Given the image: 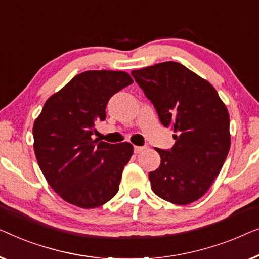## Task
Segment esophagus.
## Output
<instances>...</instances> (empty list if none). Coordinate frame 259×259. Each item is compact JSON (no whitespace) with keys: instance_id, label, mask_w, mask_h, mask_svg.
<instances>
[{"instance_id":"esophagus-1","label":"esophagus","mask_w":259,"mask_h":259,"mask_svg":"<svg viewBox=\"0 0 259 259\" xmlns=\"http://www.w3.org/2000/svg\"><path fill=\"white\" fill-rule=\"evenodd\" d=\"M144 149H145V147H134V151H135V154H141Z\"/></svg>"}]
</instances>
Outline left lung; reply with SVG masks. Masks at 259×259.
I'll return each mask as SVG.
<instances>
[{
	"label": "left lung",
	"mask_w": 259,
	"mask_h": 259,
	"mask_svg": "<svg viewBox=\"0 0 259 259\" xmlns=\"http://www.w3.org/2000/svg\"><path fill=\"white\" fill-rule=\"evenodd\" d=\"M131 75L176 140L170 150L156 149L161 165L149 172L152 191L176 205L197 201L212 185L230 149L227 107L206 79L177 62Z\"/></svg>",
	"instance_id": "1"
}]
</instances>
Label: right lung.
<instances>
[{"mask_svg": "<svg viewBox=\"0 0 259 259\" xmlns=\"http://www.w3.org/2000/svg\"><path fill=\"white\" fill-rule=\"evenodd\" d=\"M134 83L125 71L89 70L52 95L35 119L34 151L53 190L82 209L103 205L117 194L134 147L93 140L112 95Z\"/></svg>", "mask_w": 259, "mask_h": 259, "instance_id": "add662e5", "label": "right lung"}]
</instances>
